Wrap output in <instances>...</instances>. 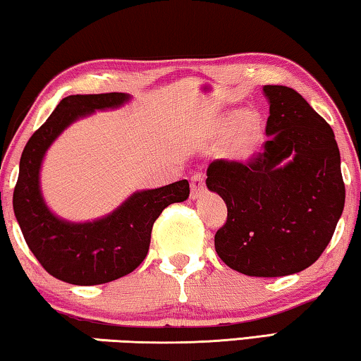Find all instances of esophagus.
<instances>
[{"instance_id": "1", "label": "esophagus", "mask_w": 361, "mask_h": 361, "mask_svg": "<svg viewBox=\"0 0 361 361\" xmlns=\"http://www.w3.org/2000/svg\"><path fill=\"white\" fill-rule=\"evenodd\" d=\"M190 197L195 200V198H200L202 197V193L204 192V174L202 173H197L192 176L190 179Z\"/></svg>"}]
</instances>
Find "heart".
Here are the masks:
<instances>
[{
    "label": "heart",
    "instance_id": "heart-1",
    "mask_svg": "<svg viewBox=\"0 0 361 361\" xmlns=\"http://www.w3.org/2000/svg\"><path fill=\"white\" fill-rule=\"evenodd\" d=\"M213 138H227L224 154L232 161H247L259 145L262 138V121L253 111H234L221 118L214 124Z\"/></svg>",
    "mask_w": 361,
    "mask_h": 361
}]
</instances>
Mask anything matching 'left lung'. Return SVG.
<instances>
[{
  "instance_id": "left-lung-1",
  "label": "left lung",
  "mask_w": 361,
  "mask_h": 361,
  "mask_svg": "<svg viewBox=\"0 0 361 361\" xmlns=\"http://www.w3.org/2000/svg\"><path fill=\"white\" fill-rule=\"evenodd\" d=\"M263 95L264 152L247 164L212 163L207 187L227 207L214 235L219 258L242 274L277 277L321 257L342 216L345 187L329 124L289 87L264 85Z\"/></svg>"
}]
</instances>
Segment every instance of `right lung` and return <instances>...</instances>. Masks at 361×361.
Masks as SVG:
<instances>
[{
    "label": "right lung",
    "instance_id": "1",
    "mask_svg": "<svg viewBox=\"0 0 361 361\" xmlns=\"http://www.w3.org/2000/svg\"><path fill=\"white\" fill-rule=\"evenodd\" d=\"M129 93L71 95L30 137L22 152L13 207L30 252L49 274L69 284L97 286L119 279L145 259L154 221L171 203L185 202L187 179L130 193L118 208L92 221H69L47 204L40 173L49 147L77 121L97 111L119 109Z\"/></svg>",
    "mask_w": 361,
    "mask_h": 361
}]
</instances>
